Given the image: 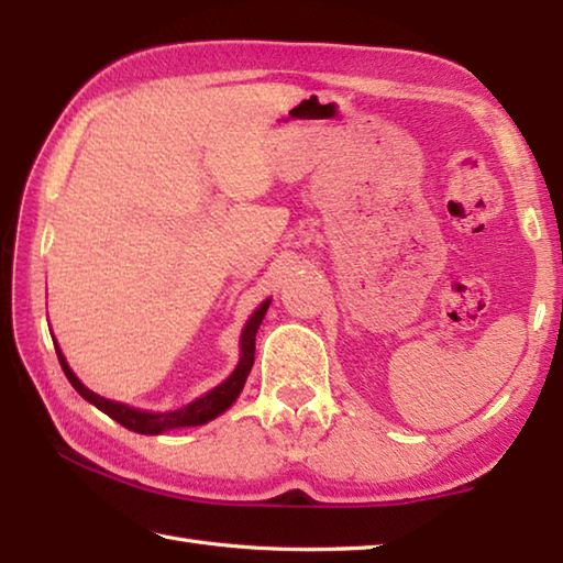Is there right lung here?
<instances>
[{"label":"right lung","mask_w":563,"mask_h":563,"mask_svg":"<svg viewBox=\"0 0 563 563\" xmlns=\"http://www.w3.org/2000/svg\"><path fill=\"white\" fill-rule=\"evenodd\" d=\"M271 300L263 302L251 319L246 321V327L242 331V357H239V365L234 373L227 377L222 385H218L214 389H210L206 397H200L196 401H190L184 409H176V411H164V413H150V411H140V409H130L125 404H118L111 399H103L99 394H93L91 389H87L77 379V375L71 373L65 355L59 349H55L57 353V361L59 367H63V373L67 375V379L71 382V387H75L84 399L89 404L97 406L103 413H109L113 421H118L121 426H125L128 430H135V433L142 435H159L164 430L169 428H186V426H202L212 421L214 416H220L222 411L230 409L234 404V399L239 397V391H242L246 375L251 373V365H254V353H256V331L263 321V314H266Z\"/></svg>","instance_id":"obj_1"}]
</instances>
